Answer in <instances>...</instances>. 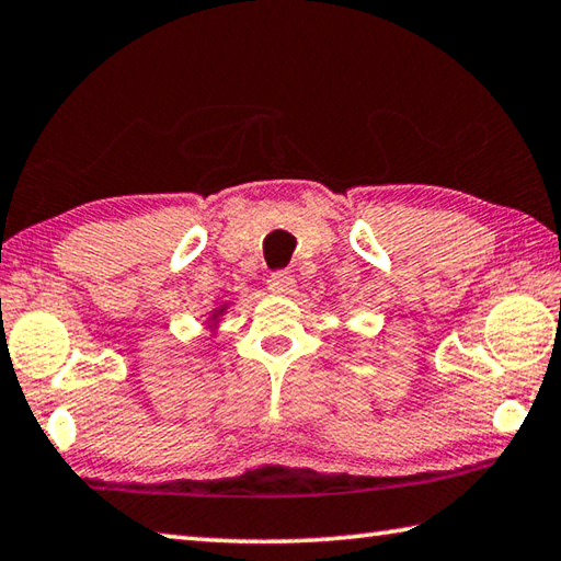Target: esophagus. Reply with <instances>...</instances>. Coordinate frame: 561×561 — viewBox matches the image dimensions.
Wrapping results in <instances>:
<instances>
[{"label":"esophagus","instance_id":"obj_1","mask_svg":"<svg viewBox=\"0 0 561 561\" xmlns=\"http://www.w3.org/2000/svg\"><path fill=\"white\" fill-rule=\"evenodd\" d=\"M268 290H271V293H276V295H290V293L295 290V278H293V273H288V271H276V273H271V278H268Z\"/></svg>","mask_w":561,"mask_h":561}]
</instances>
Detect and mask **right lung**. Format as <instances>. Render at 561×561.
<instances>
[{
  "mask_svg": "<svg viewBox=\"0 0 561 561\" xmlns=\"http://www.w3.org/2000/svg\"><path fill=\"white\" fill-rule=\"evenodd\" d=\"M221 312H225V305H221V308H219V310H215V314H213V320H215V322H217V317H219Z\"/></svg>",
  "mask_w": 561,
  "mask_h": 561,
  "instance_id": "add662e5",
  "label": "right lung"
}]
</instances>
